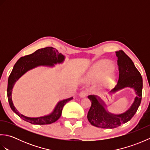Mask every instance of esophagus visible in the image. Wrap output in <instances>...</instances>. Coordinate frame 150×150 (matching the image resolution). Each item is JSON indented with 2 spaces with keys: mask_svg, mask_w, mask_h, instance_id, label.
<instances>
[{
  "mask_svg": "<svg viewBox=\"0 0 150 150\" xmlns=\"http://www.w3.org/2000/svg\"><path fill=\"white\" fill-rule=\"evenodd\" d=\"M86 95H87V92L86 91H82L80 93V94H79V96H80L81 98H84L86 96Z\"/></svg>",
  "mask_w": 150,
  "mask_h": 150,
  "instance_id": "34e87169",
  "label": "esophagus"
}]
</instances>
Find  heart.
Segmentation results:
<instances>
[{
    "mask_svg": "<svg viewBox=\"0 0 150 150\" xmlns=\"http://www.w3.org/2000/svg\"><path fill=\"white\" fill-rule=\"evenodd\" d=\"M91 75L95 78L103 77V80L105 84H112L115 79L113 74V64L106 61L98 62L92 70Z\"/></svg>",
    "mask_w": 150,
    "mask_h": 150,
    "instance_id": "1",
    "label": "heart"
}]
</instances>
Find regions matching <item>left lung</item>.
I'll list each match as a JSON object with an SVG mask.
<instances>
[{
	"label": "left lung",
	"mask_w": 150,
	"mask_h": 150,
	"mask_svg": "<svg viewBox=\"0 0 150 150\" xmlns=\"http://www.w3.org/2000/svg\"><path fill=\"white\" fill-rule=\"evenodd\" d=\"M119 68V80L112 91L115 92L124 88L134 89L137 97L132 106L126 112L119 115L112 114L105 109L104 103L97 95L88 96L91 105L88 113V119L91 125L97 128L112 129L128 122L134 116L142 99V78L132 59L122 50L116 52Z\"/></svg>",
	"instance_id": "1"
}]
</instances>
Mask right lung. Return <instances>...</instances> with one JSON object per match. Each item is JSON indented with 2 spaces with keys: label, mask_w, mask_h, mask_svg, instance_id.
<instances>
[{
  "label": "right lung",
  "mask_w": 150,
  "mask_h": 150,
  "mask_svg": "<svg viewBox=\"0 0 150 150\" xmlns=\"http://www.w3.org/2000/svg\"><path fill=\"white\" fill-rule=\"evenodd\" d=\"M64 56L59 53L53 47H46L37 50L32 54L22 57L15 63L12 71L9 76L8 81L7 95L11 109L26 122L33 124H50L55 122L61 116L64 106L69 101L73 99V97L59 101L52 113L44 117L31 118L28 117L21 114L16 109L12 101V90L15 83L21 76L29 70L39 66H53L57 63H62L64 60Z\"/></svg>",
  "instance_id": "1"
}]
</instances>
